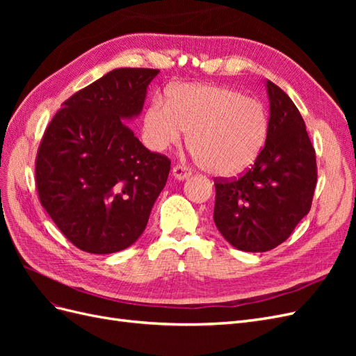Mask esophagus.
<instances>
[{"instance_id": "obj_1", "label": "esophagus", "mask_w": 356, "mask_h": 356, "mask_svg": "<svg viewBox=\"0 0 356 356\" xmlns=\"http://www.w3.org/2000/svg\"><path fill=\"white\" fill-rule=\"evenodd\" d=\"M172 174H174V177L177 179H186V178H188L191 175V170L187 166H184V165H177V166H174V170H172Z\"/></svg>"}]
</instances>
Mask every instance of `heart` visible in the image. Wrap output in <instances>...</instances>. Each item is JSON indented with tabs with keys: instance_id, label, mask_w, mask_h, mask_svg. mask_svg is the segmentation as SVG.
<instances>
[{
	"instance_id": "1",
	"label": "heart",
	"mask_w": 356,
	"mask_h": 356,
	"mask_svg": "<svg viewBox=\"0 0 356 356\" xmlns=\"http://www.w3.org/2000/svg\"><path fill=\"white\" fill-rule=\"evenodd\" d=\"M184 132L197 163L215 177L242 174L257 160L268 134L261 101L222 86L181 84L168 104L154 99L145 111L144 136L154 152L177 145Z\"/></svg>"
}]
</instances>
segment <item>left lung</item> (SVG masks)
<instances>
[{"mask_svg":"<svg viewBox=\"0 0 356 356\" xmlns=\"http://www.w3.org/2000/svg\"><path fill=\"white\" fill-rule=\"evenodd\" d=\"M270 118L266 144L238 178H215L213 221L224 239L246 252L285 242L309 213L316 187L315 148L289 96L267 80Z\"/></svg>","mask_w":356,"mask_h":356,"instance_id":"left-lung-1","label":"left lung"}]
</instances>
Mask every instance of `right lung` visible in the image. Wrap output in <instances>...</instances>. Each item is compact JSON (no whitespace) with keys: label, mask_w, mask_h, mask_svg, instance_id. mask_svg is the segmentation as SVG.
<instances>
[{"label":"right lung","mask_w":356,"mask_h":356,"mask_svg":"<svg viewBox=\"0 0 356 356\" xmlns=\"http://www.w3.org/2000/svg\"><path fill=\"white\" fill-rule=\"evenodd\" d=\"M152 68H117L62 104L35 159L42 208L79 250L111 254L147 227L170 160L147 149L124 120L141 113Z\"/></svg>","instance_id":"1"}]
</instances>
